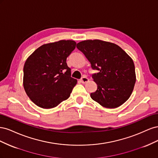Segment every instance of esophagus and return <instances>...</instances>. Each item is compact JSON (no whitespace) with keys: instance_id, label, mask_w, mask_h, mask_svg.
Wrapping results in <instances>:
<instances>
[{"instance_id":"34e87169","label":"esophagus","mask_w":158,"mask_h":158,"mask_svg":"<svg viewBox=\"0 0 158 158\" xmlns=\"http://www.w3.org/2000/svg\"><path fill=\"white\" fill-rule=\"evenodd\" d=\"M80 82H82V84H85L89 82V79L87 78V77H83L81 78L80 80Z\"/></svg>"}]
</instances>
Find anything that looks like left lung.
<instances>
[{
    "label": "left lung",
    "instance_id": "1",
    "mask_svg": "<svg viewBox=\"0 0 158 158\" xmlns=\"http://www.w3.org/2000/svg\"><path fill=\"white\" fill-rule=\"evenodd\" d=\"M76 47L99 73L92 76L97 90L90 97L103 107L114 109L126 102L136 82L135 66L131 57L113 43L99 40L79 42Z\"/></svg>",
    "mask_w": 158,
    "mask_h": 158
}]
</instances>
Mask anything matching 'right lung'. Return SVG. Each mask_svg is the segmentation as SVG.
<instances>
[{
  "label": "right lung",
  "mask_w": 158,
  "mask_h": 158,
  "mask_svg": "<svg viewBox=\"0 0 158 158\" xmlns=\"http://www.w3.org/2000/svg\"><path fill=\"white\" fill-rule=\"evenodd\" d=\"M76 45L73 40L46 44L26 59L23 66V88L38 107L54 108L70 97L77 80L70 76V69L66 60Z\"/></svg>",
  "instance_id": "add662e5"
}]
</instances>
